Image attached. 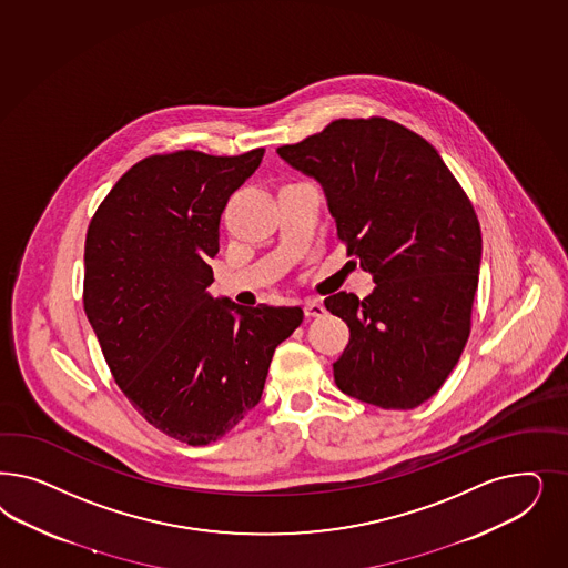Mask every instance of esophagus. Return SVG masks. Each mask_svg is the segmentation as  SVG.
I'll return each mask as SVG.
<instances>
[{
	"mask_svg": "<svg viewBox=\"0 0 568 568\" xmlns=\"http://www.w3.org/2000/svg\"><path fill=\"white\" fill-rule=\"evenodd\" d=\"M305 315L312 320V317H322L324 313H326V307H324V303L322 301H317V298H313V301H307L305 303Z\"/></svg>",
	"mask_w": 568,
	"mask_h": 568,
	"instance_id": "esophagus-1",
	"label": "esophagus"
}]
</instances>
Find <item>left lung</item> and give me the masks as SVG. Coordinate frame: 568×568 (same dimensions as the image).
Returning <instances> with one entry per match:
<instances>
[{
    "mask_svg": "<svg viewBox=\"0 0 568 568\" xmlns=\"http://www.w3.org/2000/svg\"><path fill=\"white\" fill-rule=\"evenodd\" d=\"M277 154L322 183L347 255L376 282L364 301H324L351 332L334 383L383 409L418 407L470 336L483 251L473 202L435 148L383 116L332 121Z\"/></svg>",
    "mask_w": 568,
    "mask_h": 568,
    "instance_id": "obj_1",
    "label": "left lung"
}]
</instances>
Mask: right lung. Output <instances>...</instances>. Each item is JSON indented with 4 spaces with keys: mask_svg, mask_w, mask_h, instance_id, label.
Listing matches in <instances>:
<instances>
[{
    "mask_svg": "<svg viewBox=\"0 0 568 568\" xmlns=\"http://www.w3.org/2000/svg\"><path fill=\"white\" fill-rule=\"evenodd\" d=\"M199 150L152 154L114 183L85 236L83 307L114 383L154 428L221 439L255 407L301 307L213 298L221 213L261 165Z\"/></svg>",
    "mask_w": 568,
    "mask_h": 568,
    "instance_id": "add662e5",
    "label": "right lung"
}]
</instances>
